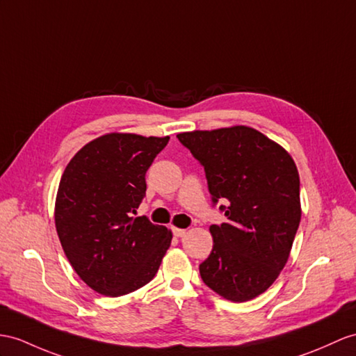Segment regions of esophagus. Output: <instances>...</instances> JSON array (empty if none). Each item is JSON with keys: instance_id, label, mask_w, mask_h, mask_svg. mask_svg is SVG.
I'll return each instance as SVG.
<instances>
[{"instance_id": "obj_1", "label": "esophagus", "mask_w": 356, "mask_h": 356, "mask_svg": "<svg viewBox=\"0 0 356 356\" xmlns=\"http://www.w3.org/2000/svg\"><path fill=\"white\" fill-rule=\"evenodd\" d=\"M186 229H183V228H173V236L175 237H184L186 236Z\"/></svg>"}]
</instances>
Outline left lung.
Instances as JSON below:
<instances>
[{
    "instance_id": "8db88e82",
    "label": "left lung",
    "mask_w": 356,
    "mask_h": 356,
    "mask_svg": "<svg viewBox=\"0 0 356 356\" xmlns=\"http://www.w3.org/2000/svg\"><path fill=\"white\" fill-rule=\"evenodd\" d=\"M202 164L213 202L228 220L211 225L213 250L199 273L219 296L246 302L278 278L300 222V181L291 155L257 129L236 125L179 133Z\"/></svg>"
}]
</instances>
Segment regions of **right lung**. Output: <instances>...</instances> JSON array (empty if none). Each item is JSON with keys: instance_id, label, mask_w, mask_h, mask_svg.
<instances>
[{"instance_id": "add662e5", "label": "right lung", "mask_w": 356, "mask_h": 356, "mask_svg": "<svg viewBox=\"0 0 356 356\" xmlns=\"http://www.w3.org/2000/svg\"><path fill=\"white\" fill-rule=\"evenodd\" d=\"M168 142L169 136L104 134L74 155L60 179V243L76 275L104 296L148 284L170 246V229L134 218L146 193V170Z\"/></svg>"}]
</instances>
